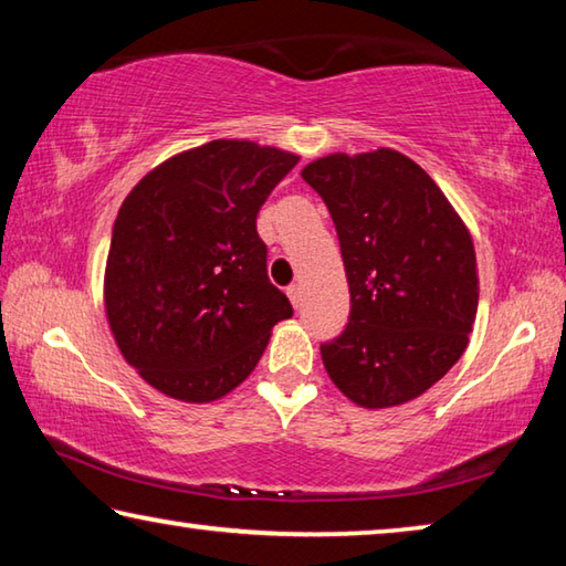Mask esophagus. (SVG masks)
<instances>
[{"label": "esophagus", "mask_w": 566, "mask_h": 566, "mask_svg": "<svg viewBox=\"0 0 566 566\" xmlns=\"http://www.w3.org/2000/svg\"><path fill=\"white\" fill-rule=\"evenodd\" d=\"M286 296H290V302H292L294 310H300V304H302V286L300 284L286 286Z\"/></svg>", "instance_id": "1"}]
</instances>
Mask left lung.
<instances>
[{"label":"left lung","instance_id":"8db88e82","mask_svg":"<svg viewBox=\"0 0 566 566\" xmlns=\"http://www.w3.org/2000/svg\"><path fill=\"white\" fill-rule=\"evenodd\" d=\"M337 227L349 324L322 344L344 397L364 409L407 405L462 357L474 329L479 274L472 234L415 159L379 147L302 169Z\"/></svg>","mask_w":566,"mask_h":566}]
</instances>
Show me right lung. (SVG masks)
I'll return each instance as SVG.
<instances>
[{
    "mask_svg": "<svg viewBox=\"0 0 566 566\" xmlns=\"http://www.w3.org/2000/svg\"><path fill=\"white\" fill-rule=\"evenodd\" d=\"M300 155L249 139L179 151L142 177L114 222L104 312L137 375L187 405L252 375L292 304L266 280L256 212Z\"/></svg>",
    "mask_w": 566,
    "mask_h": 566,
    "instance_id": "obj_1",
    "label": "right lung"
}]
</instances>
